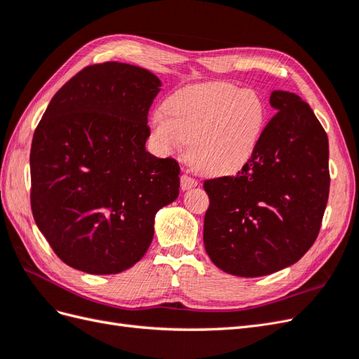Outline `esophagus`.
Here are the masks:
<instances>
[{
    "mask_svg": "<svg viewBox=\"0 0 359 359\" xmlns=\"http://www.w3.org/2000/svg\"><path fill=\"white\" fill-rule=\"evenodd\" d=\"M198 186V181L189 177V175H182L181 177V190H190L193 187Z\"/></svg>",
    "mask_w": 359,
    "mask_h": 359,
    "instance_id": "esophagus-1",
    "label": "esophagus"
}]
</instances>
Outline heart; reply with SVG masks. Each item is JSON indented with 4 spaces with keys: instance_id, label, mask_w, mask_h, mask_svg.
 <instances>
[{
    "instance_id": "b5f03b06",
    "label": "heart",
    "mask_w": 359,
    "mask_h": 359,
    "mask_svg": "<svg viewBox=\"0 0 359 359\" xmlns=\"http://www.w3.org/2000/svg\"><path fill=\"white\" fill-rule=\"evenodd\" d=\"M266 119V104L256 91L208 82L173 93L165 111L151 116V135L166 156L190 144L194 166L220 177L243 169L253 157Z\"/></svg>"
}]
</instances>
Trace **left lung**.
Segmentation results:
<instances>
[{"instance_id":"8db88e82","label":"left lung","mask_w":359,"mask_h":359,"mask_svg":"<svg viewBox=\"0 0 359 359\" xmlns=\"http://www.w3.org/2000/svg\"><path fill=\"white\" fill-rule=\"evenodd\" d=\"M277 114L235 177L206 180L203 244L227 274L262 277L287 268L316 241L330 194L328 136L301 97L273 91Z\"/></svg>"}]
</instances>
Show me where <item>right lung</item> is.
<instances>
[{
  "label": "right lung",
  "mask_w": 359,
  "mask_h": 359,
  "mask_svg": "<svg viewBox=\"0 0 359 359\" xmlns=\"http://www.w3.org/2000/svg\"><path fill=\"white\" fill-rule=\"evenodd\" d=\"M161 82L124 62L85 67L52 97L31 144V210L69 266L118 274L144 257L180 166L145 149Z\"/></svg>",
  "instance_id": "1"
}]
</instances>
